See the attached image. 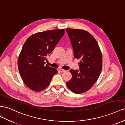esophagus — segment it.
Listing matches in <instances>:
<instances>
[{"label":"esophagus","instance_id":"1","mask_svg":"<svg viewBox=\"0 0 125 125\" xmlns=\"http://www.w3.org/2000/svg\"><path fill=\"white\" fill-rule=\"evenodd\" d=\"M59 71H60V72H61V73H63V72H64L65 71V70H63V69H59Z\"/></svg>","mask_w":125,"mask_h":125}]
</instances>
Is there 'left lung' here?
Instances as JSON below:
<instances>
[{"label":"left lung","mask_w":125,"mask_h":125,"mask_svg":"<svg viewBox=\"0 0 125 125\" xmlns=\"http://www.w3.org/2000/svg\"><path fill=\"white\" fill-rule=\"evenodd\" d=\"M73 47L74 58L80 59V70H71L72 78L67 86L76 94L86 92L97 81L102 69V54L97 42L88 32L66 29Z\"/></svg>","instance_id":"obj_1"}]
</instances>
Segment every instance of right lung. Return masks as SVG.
Instances as JSON below:
<instances>
[{
	"mask_svg": "<svg viewBox=\"0 0 125 125\" xmlns=\"http://www.w3.org/2000/svg\"><path fill=\"white\" fill-rule=\"evenodd\" d=\"M65 33L64 29L38 32L28 38L18 60L21 78L31 90L40 92L47 88L58 71L45 64L44 61Z\"/></svg>",
	"mask_w": 125,
	"mask_h": 125,
	"instance_id": "obj_1",
	"label": "right lung"
}]
</instances>
